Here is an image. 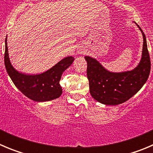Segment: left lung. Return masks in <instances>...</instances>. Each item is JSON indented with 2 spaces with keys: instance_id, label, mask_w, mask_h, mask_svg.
Wrapping results in <instances>:
<instances>
[{
  "instance_id": "1",
  "label": "left lung",
  "mask_w": 153,
  "mask_h": 153,
  "mask_svg": "<svg viewBox=\"0 0 153 153\" xmlns=\"http://www.w3.org/2000/svg\"><path fill=\"white\" fill-rule=\"evenodd\" d=\"M143 37L142 58L131 71L111 72L104 68L97 59L85 56L88 63L87 76L90 93L94 99L105 105H118L132 97L147 81L151 68L150 57L143 31L137 25Z\"/></svg>"
}]
</instances>
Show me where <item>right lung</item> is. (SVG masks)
<instances>
[{
    "label": "right lung",
    "mask_w": 153,
    "mask_h": 153,
    "mask_svg": "<svg viewBox=\"0 0 153 153\" xmlns=\"http://www.w3.org/2000/svg\"><path fill=\"white\" fill-rule=\"evenodd\" d=\"M75 58H64L54 66L39 75H25L13 67L9 59L7 38L5 40L4 64L14 85L22 94L36 102H45L56 99L62 93L59 81L63 72L72 65Z\"/></svg>",
    "instance_id": "1"
}]
</instances>
